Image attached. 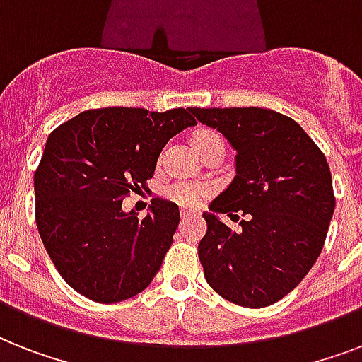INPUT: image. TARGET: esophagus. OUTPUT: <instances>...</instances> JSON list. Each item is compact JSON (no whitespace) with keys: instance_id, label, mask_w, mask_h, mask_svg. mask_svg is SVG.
I'll return each mask as SVG.
<instances>
[{"instance_id":"1","label":"esophagus","mask_w":362,"mask_h":362,"mask_svg":"<svg viewBox=\"0 0 362 362\" xmlns=\"http://www.w3.org/2000/svg\"><path fill=\"white\" fill-rule=\"evenodd\" d=\"M180 216H182V220H189L192 216H197V212H195V210L184 209V210H182V212H180Z\"/></svg>"}]
</instances>
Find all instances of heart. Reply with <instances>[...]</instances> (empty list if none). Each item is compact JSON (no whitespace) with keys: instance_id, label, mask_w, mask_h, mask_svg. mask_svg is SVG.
Masks as SVG:
<instances>
[{"instance_id":"b5f03b06","label":"heart","mask_w":362,"mask_h":362,"mask_svg":"<svg viewBox=\"0 0 362 362\" xmlns=\"http://www.w3.org/2000/svg\"><path fill=\"white\" fill-rule=\"evenodd\" d=\"M193 148L199 152H203L206 148L216 146V144H223V139L218 131L214 129H199L193 133L192 136ZM167 195L169 199H173L175 203L184 204V206H193V204H199L201 201L206 199L209 195V187L203 186V184H189V182H178L175 186H170L167 189Z\"/></svg>"}]
</instances>
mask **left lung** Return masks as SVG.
<instances>
[{"label": "left lung", "instance_id": "left-lung-1", "mask_svg": "<svg viewBox=\"0 0 362 362\" xmlns=\"http://www.w3.org/2000/svg\"><path fill=\"white\" fill-rule=\"evenodd\" d=\"M189 110L237 150V176L210 210L245 218L235 233L203 214L204 278L238 306H270L300 284L325 244L337 204L325 153L297 122L270 109Z\"/></svg>", "mask_w": 362, "mask_h": 362}]
</instances>
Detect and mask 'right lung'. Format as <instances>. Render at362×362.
<instances>
[{"label": "right lung", "instance_id": "add662e5", "mask_svg": "<svg viewBox=\"0 0 362 362\" xmlns=\"http://www.w3.org/2000/svg\"><path fill=\"white\" fill-rule=\"evenodd\" d=\"M189 109L84 110L48 135L33 175L41 240L67 284L95 303L144 291L173 244L180 212L153 199L150 214H125L131 192L146 189L170 136L195 124Z\"/></svg>", "mask_w": 362, "mask_h": 362}]
</instances>
